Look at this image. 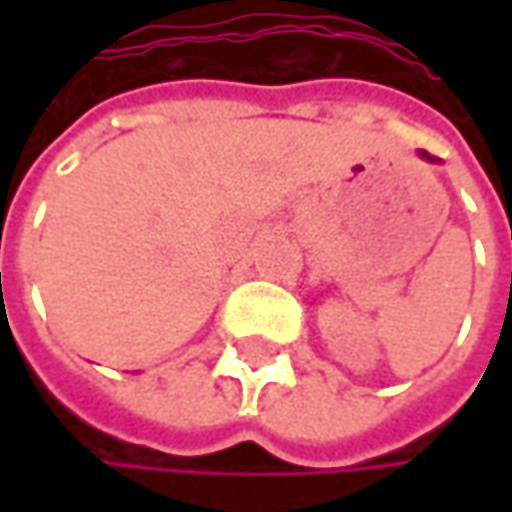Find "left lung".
I'll return each instance as SVG.
<instances>
[{
  "mask_svg": "<svg viewBox=\"0 0 512 512\" xmlns=\"http://www.w3.org/2000/svg\"><path fill=\"white\" fill-rule=\"evenodd\" d=\"M422 159H427V162H436V159H433L430 153H424V150H422Z\"/></svg>",
  "mask_w": 512,
  "mask_h": 512,
  "instance_id": "1",
  "label": "left lung"
}]
</instances>
